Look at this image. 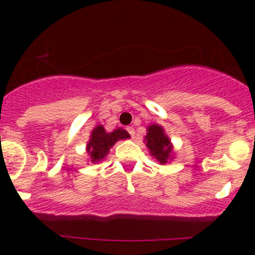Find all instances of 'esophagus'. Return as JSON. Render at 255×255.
Instances as JSON below:
<instances>
[{"label": "esophagus", "instance_id": "obj_1", "mask_svg": "<svg viewBox=\"0 0 255 255\" xmlns=\"http://www.w3.org/2000/svg\"><path fill=\"white\" fill-rule=\"evenodd\" d=\"M127 130H128V133H129V134H130V137H134V135H135L134 128H133V127H128Z\"/></svg>", "mask_w": 255, "mask_h": 255}]
</instances>
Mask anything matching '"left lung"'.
Masks as SVG:
<instances>
[{
    "mask_svg": "<svg viewBox=\"0 0 255 255\" xmlns=\"http://www.w3.org/2000/svg\"><path fill=\"white\" fill-rule=\"evenodd\" d=\"M144 143L149 149L150 155L155 158L161 165L174 159V146L160 125L154 123L148 126Z\"/></svg>",
    "mask_w": 255,
    "mask_h": 255,
    "instance_id": "left-lung-1",
    "label": "left lung"
}]
</instances>
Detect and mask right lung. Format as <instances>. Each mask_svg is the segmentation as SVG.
<instances>
[{
    "label": "right lung",
    "mask_w": 255,
    "mask_h": 255,
    "mask_svg": "<svg viewBox=\"0 0 255 255\" xmlns=\"http://www.w3.org/2000/svg\"><path fill=\"white\" fill-rule=\"evenodd\" d=\"M128 138H130L129 133L123 128H116L112 132H107L102 125L96 126L92 129L89 142L86 144V153L90 161L92 164L101 163L110 153V149L118 140L128 139Z\"/></svg>",
    "instance_id": "obj_1"
}]
</instances>
